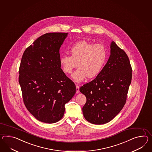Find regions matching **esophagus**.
I'll return each instance as SVG.
<instances>
[{"instance_id": "esophagus-1", "label": "esophagus", "mask_w": 152, "mask_h": 152, "mask_svg": "<svg viewBox=\"0 0 152 152\" xmlns=\"http://www.w3.org/2000/svg\"><path fill=\"white\" fill-rule=\"evenodd\" d=\"M80 93V87L79 86L76 85V93L78 94Z\"/></svg>"}]
</instances>
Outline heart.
<instances>
[{
    "mask_svg": "<svg viewBox=\"0 0 152 152\" xmlns=\"http://www.w3.org/2000/svg\"><path fill=\"white\" fill-rule=\"evenodd\" d=\"M71 56L63 55L59 62L63 71L67 74L74 72L71 78L76 83H80L87 77L93 78L99 74L107 59V51L102 44H94L82 41L75 43L71 48Z\"/></svg>",
    "mask_w": 152,
    "mask_h": 152,
    "instance_id": "1",
    "label": "heart"
}]
</instances>
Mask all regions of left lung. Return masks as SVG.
I'll return each instance as SVG.
<instances>
[{
    "label": "left lung",
    "instance_id": "8db88e82",
    "mask_svg": "<svg viewBox=\"0 0 152 152\" xmlns=\"http://www.w3.org/2000/svg\"><path fill=\"white\" fill-rule=\"evenodd\" d=\"M131 79L132 68L128 56L112 41L110 55L100 74L80 88L87 98L82 107L86 120L102 125L114 118L126 103Z\"/></svg>",
    "mask_w": 152,
    "mask_h": 152
}]
</instances>
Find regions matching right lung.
<instances>
[{"mask_svg": "<svg viewBox=\"0 0 152 152\" xmlns=\"http://www.w3.org/2000/svg\"><path fill=\"white\" fill-rule=\"evenodd\" d=\"M68 33H48L25 50L19 69V81L26 108L41 122L59 121L65 104L76 93L74 83L60 64L59 50Z\"/></svg>", "mask_w": 152, "mask_h": 152, "instance_id": "right-lung-1", "label": "right lung"}]
</instances>
